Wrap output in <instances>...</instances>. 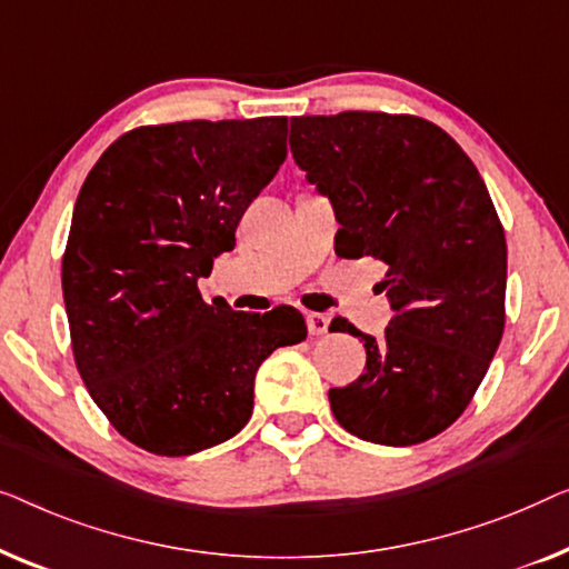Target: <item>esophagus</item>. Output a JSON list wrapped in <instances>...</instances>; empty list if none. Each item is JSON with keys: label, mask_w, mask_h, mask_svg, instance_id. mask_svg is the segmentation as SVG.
I'll return each instance as SVG.
<instances>
[{"label": "esophagus", "mask_w": 569, "mask_h": 569, "mask_svg": "<svg viewBox=\"0 0 569 569\" xmlns=\"http://www.w3.org/2000/svg\"><path fill=\"white\" fill-rule=\"evenodd\" d=\"M307 327H309V335L311 338H322V335H327V330H330V317L325 315H307Z\"/></svg>", "instance_id": "1"}]
</instances>
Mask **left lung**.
Wrapping results in <instances>:
<instances>
[{
	"mask_svg": "<svg viewBox=\"0 0 569 569\" xmlns=\"http://www.w3.org/2000/svg\"><path fill=\"white\" fill-rule=\"evenodd\" d=\"M293 162L332 203L342 258L387 266L383 338H361L366 371L330 389L348 433L381 446L422 443L475 397L506 327L508 247L477 167L443 128L415 116L291 118Z\"/></svg>",
	"mask_w": 569,
	"mask_h": 569,
	"instance_id": "obj_1",
	"label": "left lung"
}]
</instances>
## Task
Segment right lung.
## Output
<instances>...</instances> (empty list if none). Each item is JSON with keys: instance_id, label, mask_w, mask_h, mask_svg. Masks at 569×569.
<instances>
[{"instance_id": "obj_1", "label": "right lung", "mask_w": 569, "mask_h": 569, "mask_svg": "<svg viewBox=\"0 0 569 569\" xmlns=\"http://www.w3.org/2000/svg\"><path fill=\"white\" fill-rule=\"evenodd\" d=\"M286 123L136 128L79 190L61 262L71 348L94 405L143 451L229 441L250 420L260 363L307 338L293 307L252 315L198 291L283 164Z\"/></svg>"}]
</instances>
